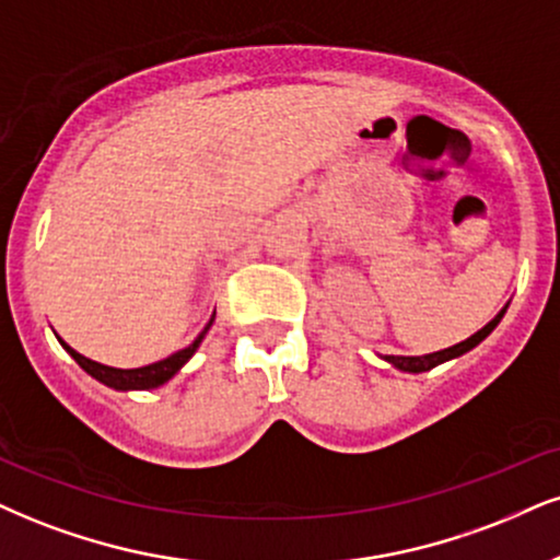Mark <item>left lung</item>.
Instances as JSON below:
<instances>
[{"label":"left lung","mask_w":560,"mask_h":560,"mask_svg":"<svg viewBox=\"0 0 560 560\" xmlns=\"http://www.w3.org/2000/svg\"><path fill=\"white\" fill-rule=\"evenodd\" d=\"M503 314H506V306H503L501 312L495 314L493 319L486 324V327L478 329V332H475L472 337H467L465 342L452 345V348L439 350V353H428V355H384V361L392 363V365H395V369H399V371H407V374H420V371H431L433 365H439V363H444V361H452V358L465 355L467 350H472L475 345H480L482 340H486L488 335L493 332L495 327H499V322L503 319Z\"/></svg>","instance_id":"obj_1"}]
</instances>
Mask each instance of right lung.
<instances>
[{
  "instance_id": "right-lung-1",
  "label": "right lung",
  "mask_w": 560,
  "mask_h": 560,
  "mask_svg": "<svg viewBox=\"0 0 560 560\" xmlns=\"http://www.w3.org/2000/svg\"><path fill=\"white\" fill-rule=\"evenodd\" d=\"M212 319H215V314H212ZM212 319H210V324H207V327L202 329V332H199V337H197L195 342L186 345L184 350H178V353H174V355L163 358V361L150 363V365H142V369H112V365L95 363V361H90V358L80 355L78 350L69 348V345H67L65 340H59V342H61V348H65L67 353L72 355L74 361H78V365H80L82 371H88L90 376L98 378L101 384L112 386V389H121V392H129V389H155V386H161V384L168 382V378H174V376L178 374V371H182V365H184L186 361H189L191 355L197 353L199 342L205 340L207 329L212 327Z\"/></svg>"
}]
</instances>
